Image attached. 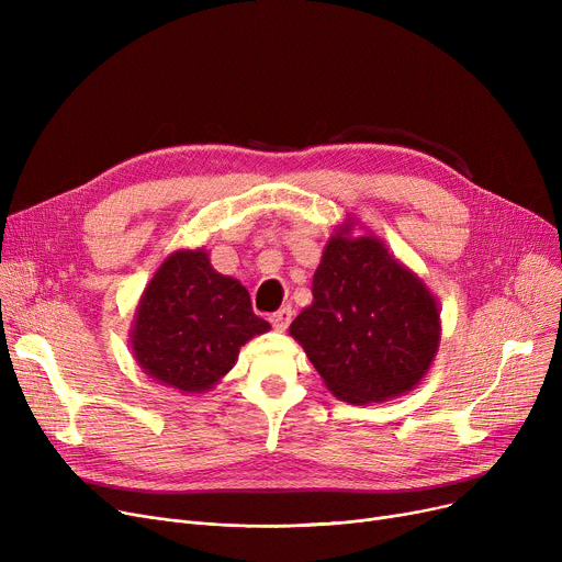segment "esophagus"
<instances>
[{
	"mask_svg": "<svg viewBox=\"0 0 562 562\" xmlns=\"http://www.w3.org/2000/svg\"><path fill=\"white\" fill-rule=\"evenodd\" d=\"M271 323H273V328H276V330L284 333V330L289 328V323H291V310H289V307L278 310L276 314H271Z\"/></svg>",
	"mask_w": 562,
	"mask_h": 562,
	"instance_id": "34e87169",
	"label": "esophagus"
}]
</instances>
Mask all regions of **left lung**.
<instances>
[{
    "label": "left lung",
    "instance_id": "obj_1",
    "mask_svg": "<svg viewBox=\"0 0 562 562\" xmlns=\"http://www.w3.org/2000/svg\"><path fill=\"white\" fill-rule=\"evenodd\" d=\"M346 218L323 248L312 305L289 326L326 387L346 403L403 396L426 378L439 348L437 299L369 229Z\"/></svg>",
    "mask_w": 562,
    "mask_h": 562
}]
</instances>
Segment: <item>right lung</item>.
<instances>
[{
	"instance_id": "1",
	"label": "right lung",
	"mask_w": 562,
	"mask_h": 562,
	"mask_svg": "<svg viewBox=\"0 0 562 562\" xmlns=\"http://www.w3.org/2000/svg\"><path fill=\"white\" fill-rule=\"evenodd\" d=\"M269 330L239 280L218 273L204 248H182L147 282L130 348L143 373L161 385L204 394L229 373L246 341Z\"/></svg>"
}]
</instances>
